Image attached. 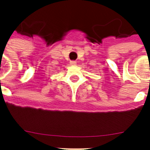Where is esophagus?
Instances as JSON below:
<instances>
[{"instance_id": "obj_1", "label": "esophagus", "mask_w": 150, "mask_h": 150, "mask_svg": "<svg viewBox=\"0 0 150 150\" xmlns=\"http://www.w3.org/2000/svg\"><path fill=\"white\" fill-rule=\"evenodd\" d=\"M70 64L71 66H76V61H70Z\"/></svg>"}]
</instances>
